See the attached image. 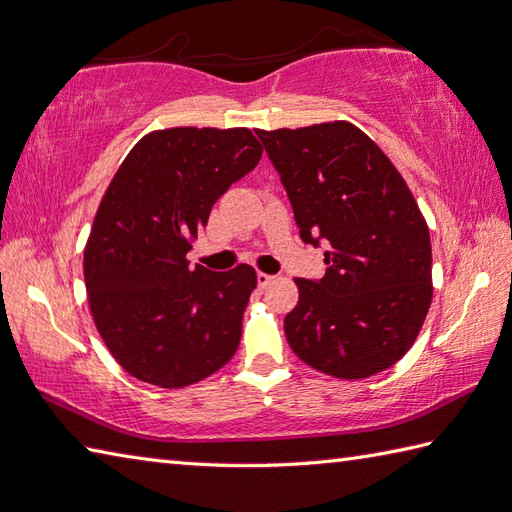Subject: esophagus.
<instances>
[{"label":"esophagus","instance_id":"esophagus-1","mask_svg":"<svg viewBox=\"0 0 512 512\" xmlns=\"http://www.w3.org/2000/svg\"><path fill=\"white\" fill-rule=\"evenodd\" d=\"M273 279H275V277L268 275V273H257V286H259V288H266Z\"/></svg>","mask_w":512,"mask_h":512}]
</instances>
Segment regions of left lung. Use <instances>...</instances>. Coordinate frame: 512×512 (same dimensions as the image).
<instances>
[{
	"label": "left lung",
	"mask_w": 512,
	"mask_h": 512,
	"mask_svg": "<svg viewBox=\"0 0 512 512\" xmlns=\"http://www.w3.org/2000/svg\"><path fill=\"white\" fill-rule=\"evenodd\" d=\"M325 275L297 279L286 339L334 378H367L407 354L431 306V242L409 187L350 123L257 132Z\"/></svg>",
	"instance_id": "1"
}]
</instances>
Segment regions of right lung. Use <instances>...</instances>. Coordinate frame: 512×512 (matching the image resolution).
Returning a JSON list of instances; mask_svg holds the SVG:
<instances>
[{"instance_id":"1","label":"right lung","mask_w":512,"mask_h":512,"mask_svg":"<svg viewBox=\"0 0 512 512\" xmlns=\"http://www.w3.org/2000/svg\"><path fill=\"white\" fill-rule=\"evenodd\" d=\"M250 129L176 127L145 136L107 187L85 246L90 308L127 374L165 389L231 361L255 270L189 268L213 204L257 167Z\"/></svg>"}]
</instances>
